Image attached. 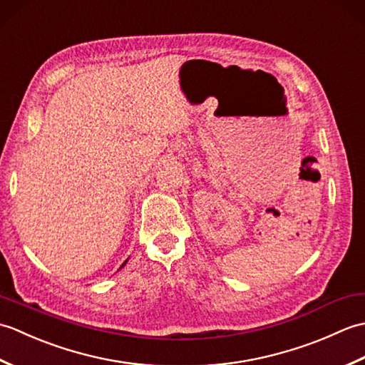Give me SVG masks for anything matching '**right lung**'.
I'll return each mask as SVG.
<instances>
[{"label": "right lung", "mask_w": 365, "mask_h": 365, "mask_svg": "<svg viewBox=\"0 0 365 365\" xmlns=\"http://www.w3.org/2000/svg\"><path fill=\"white\" fill-rule=\"evenodd\" d=\"M125 263H127V260H125V262H123V263H122V267H123V265H125ZM122 267H120V268H122Z\"/></svg>", "instance_id": "1"}]
</instances>
